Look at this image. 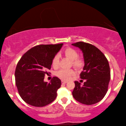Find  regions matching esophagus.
Instances as JSON below:
<instances>
[{
  "label": "esophagus",
  "mask_w": 126,
  "mask_h": 126,
  "mask_svg": "<svg viewBox=\"0 0 126 126\" xmlns=\"http://www.w3.org/2000/svg\"><path fill=\"white\" fill-rule=\"evenodd\" d=\"M67 82H68V81H64V80H62L61 81L62 84H66V83H67Z\"/></svg>",
  "instance_id": "34e87169"
}]
</instances>
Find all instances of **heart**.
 <instances>
[{"mask_svg": "<svg viewBox=\"0 0 126 126\" xmlns=\"http://www.w3.org/2000/svg\"><path fill=\"white\" fill-rule=\"evenodd\" d=\"M65 57L72 61V65L76 69H80L84 65V61L81 58H79V53L73 48L68 47L63 51ZM60 57L58 54L53 57L51 63L53 68H57L59 66ZM74 75V72L72 69H61L56 73L57 76L63 80H68Z\"/></svg>", "mask_w": 126, "mask_h": 126, "instance_id": "obj_1", "label": "heart"}]
</instances>
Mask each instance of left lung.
<instances>
[{"instance_id": "8db88e82", "label": "left lung", "mask_w": 126, "mask_h": 126, "mask_svg": "<svg viewBox=\"0 0 126 126\" xmlns=\"http://www.w3.org/2000/svg\"><path fill=\"white\" fill-rule=\"evenodd\" d=\"M83 53L84 66L80 78L85 80L83 85L77 81L72 92L75 99L82 104L92 105L103 99L108 90L111 73L107 59L92 45L83 42L72 44Z\"/></svg>"}]
</instances>
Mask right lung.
Segmentation results:
<instances>
[{"instance_id": "add662e5", "label": "right lung", "mask_w": 126, "mask_h": 126, "mask_svg": "<svg viewBox=\"0 0 126 126\" xmlns=\"http://www.w3.org/2000/svg\"><path fill=\"white\" fill-rule=\"evenodd\" d=\"M63 44L40 45L27 51L18 62L15 72V84L19 95L26 103L34 107H44L56 99L61 81L53 77L49 83L45 75L51 66L55 55Z\"/></svg>"}]
</instances>
